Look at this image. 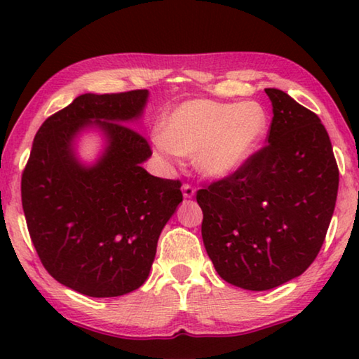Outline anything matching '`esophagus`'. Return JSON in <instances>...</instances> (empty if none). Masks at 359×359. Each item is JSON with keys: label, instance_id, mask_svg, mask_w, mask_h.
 I'll return each mask as SVG.
<instances>
[{"label": "esophagus", "instance_id": "1", "mask_svg": "<svg viewBox=\"0 0 359 359\" xmlns=\"http://www.w3.org/2000/svg\"><path fill=\"white\" fill-rule=\"evenodd\" d=\"M182 191H184V198L190 199L194 196V193H196V190L190 185V184H184V187H182Z\"/></svg>", "mask_w": 359, "mask_h": 359}]
</instances>
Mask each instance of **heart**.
Here are the masks:
<instances>
[{
  "instance_id": "heart-1",
  "label": "heart",
  "mask_w": 359,
  "mask_h": 359,
  "mask_svg": "<svg viewBox=\"0 0 359 359\" xmlns=\"http://www.w3.org/2000/svg\"><path fill=\"white\" fill-rule=\"evenodd\" d=\"M266 131V109L257 101L191 100L163 118L158 149L194 156L198 171L222 179L245 165Z\"/></svg>"
}]
</instances>
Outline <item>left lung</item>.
I'll list each match as a JSON object with an SVG mask.
<instances>
[{"label":"left lung","instance_id":"obj_1","mask_svg":"<svg viewBox=\"0 0 359 359\" xmlns=\"http://www.w3.org/2000/svg\"><path fill=\"white\" fill-rule=\"evenodd\" d=\"M267 144L234 174L198 190L201 233L215 271L264 291L301 276L317 258L336 208L339 169L317 114L266 88Z\"/></svg>","mask_w":359,"mask_h":359}]
</instances>
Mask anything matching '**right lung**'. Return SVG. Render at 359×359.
I'll use <instances>...</instances> for the list:
<instances>
[{"instance_id": "1", "label": "right lung", "mask_w": 359, "mask_h": 359, "mask_svg": "<svg viewBox=\"0 0 359 359\" xmlns=\"http://www.w3.org/2000/svg\"><path fill=\"white\" fill-rule=\"evenodd\" d=\"M147 90L85 93L48 117L22 174V205L42 266L57 282L92 297H114L147 280L158 238L182 203L180 180L149 174V142L130 123ZM90 126L107 139L83 165L75 137Z\"/></svg>"}]
</instances>
